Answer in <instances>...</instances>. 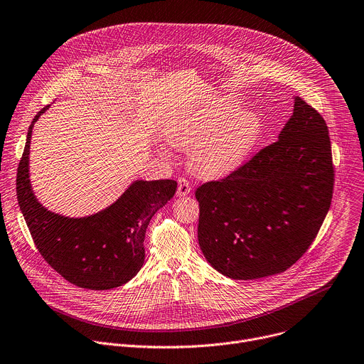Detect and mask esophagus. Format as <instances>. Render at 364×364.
<instances>
[{"label": "esophagus", "instance_id": "1", "mask_svg": "<svg viewBox=\"0 0 364 364\" xmlns=\"http://www.w3.org/2000/svg\"><path fill=\"white\" fill-rule=\"evenodd\" d=\"M191 192V183L186 178H179L178 179V195L179 196H186Z\"/></svg>", "mask_w": 364, "mask_h": 364}]
</instances>
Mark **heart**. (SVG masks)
I'll use <instances>...</instances> for the list:
<instances>
[{
  "label": "heart",
  "mask_w": 364,
  "mask_h": 364,
  "mask_svg": "<svg viewBox=\"0 0 364 364\" xmlns=\"http://www.w3.org/2000/svg\"><path fill=\"white\" fill-rule=\"evenodd\" d=\"M263 132L259 114L240 109L235 100H218L173 115L168 141L188 150V166L200 178H220L237 169L253 151ZM161 153L169 156L166 149Z\"/></svg>",
  "instance_id": "b5f03b06"
}]
</instances>
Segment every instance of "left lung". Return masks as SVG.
Wrapping results in <instances>:
<instances>
[{"label": "left lung", "mask_w": 364, "mask_h": 364, "mask_svg": "<svg viewBox=\"0 0 364 364\" xmlns=\"http://www.w3.org/2000/svg\"><path fill=\"white\" fill-rule=\"evenodd\" d=\"M334 166L322 115L295 97L279 140L223 179L196 188L198 241L231 279L285 272L309 249L331 205Z\"/></svg>", "instance_id": "obj_1"}]
</instances>
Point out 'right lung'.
Listing matches in <instances>:
<instances>
[{
  "instance_id": "add662e5",
  "label": "right lung",
  "mask_w": 364,
  "mask_h": 364,
  "mask_svg": "<svg viewBox=\"0 0 364 364\" xmlns=\"http://www.w3.org/2000/svg\"><path fill=\"white\" fill-rule=\"evenodd\" d=\"M40 109L27 132L17 169V199L42 257L72 285L107 291L137 274L144 263V235L151 217L173 198L172 179L136 181L112 205L94 215L69 218L48 211L36 199L28 179L30 140Z\"/></svg>"
}]
</instances>
